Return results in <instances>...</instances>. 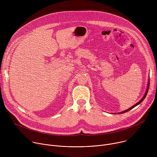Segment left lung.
<instances>
[{"instance_id": "1", "label": "left lung", "mask_w": 157, "mask_h": 157, "mask_svg": "<svg viewBox=\"0 0 157 157\" xmlns=\"http://www.w3.org/2000/svg\"><path fill=\"white\" fill-rule=\"evenodd\" d=\"M149 86H150V83H149V82H148V86H147V91H146V93H145V95L144 96V97L142 98V99L139 101V102H138L137 104H136L135 105H133L132 107H131L130 108H129V109H127V110H124L123 112H121V113H119V114H123V113H126V112H127V111H128V110H131L132 109H133V107H135L136 106H137V105H139V104H140L144 100V99L145 98V97H146V96H147V93H148V88H149Z\"/></svg>"}]
</instances>
